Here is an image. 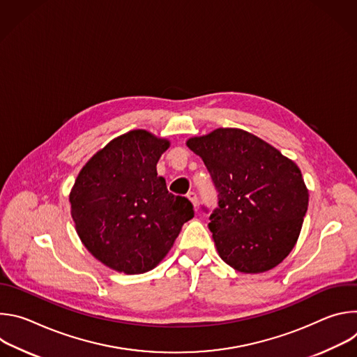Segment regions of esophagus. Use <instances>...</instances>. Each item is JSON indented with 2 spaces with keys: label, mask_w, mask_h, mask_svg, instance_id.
Returning a JSON list of instances; mask_svg holds the SVG:
<instances>
[{
  "label": "esophagus",
  "mask_w": 357,
  "mask_h": 357,
  "mask_svg": "<svg viewBox=\"0 0 357 357\" xmlns=\"http://www.w3.org/2000/svg\"><path fill=\"white\" fill-rule=\"evenodd\" d=\"M188 199L192 202V205L196 208V205H197V195L195 193V192H188Z\"/></svg>",
  "instance_id": "1"
}]
</instances>
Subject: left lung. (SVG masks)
<instances>
[{
    "label": "left lung",
    "instance_id": "left-lung-1",
    "mask_svg": "<svg viewBox=\"0 0 357 357\" xmlns=\"http://www.w3.org/2000/svg\"><path fill=\"white\" fill-rule=\"evenodd\" d=\"M186 145L205 162L219 192L209 229L222 260L244 274L277 267L294 248L308 209L296 164L238 128H218Z\"/></svg>",
    "mask_w": 357,
    "mask_h": 357
}]
</instances>
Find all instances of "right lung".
<instances>
[{
	"label": "right lung",
	"mask_w": 357,
	"mask_h": 357,
	"mask_svg": "<svg viewBox=\"0 0 357 357\" xmlns=\"http://www.w3.org/2000/svg\"><path fill=\"white\" fill-rule=\"evenodd\" d=\"M169 141L132 130L110 141L79 172L70 213L84 247L126 274L149 271L167 256L192 203L168 192L157 164Z\"/></svg>",
	"instance_id": "obj_1"
}]
</instances>
